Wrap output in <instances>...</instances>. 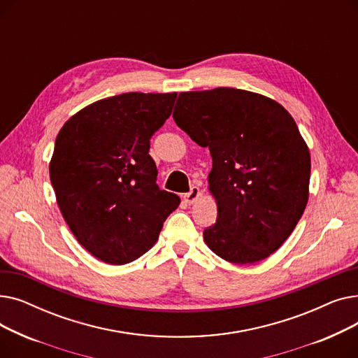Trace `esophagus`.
Masks as SVG:
<instances>
[{"label":"esophagus","instance_id":"34e87169","mask_svg":"<svg viewBox=\"0 0 358 358\" xmlns=\"http://www.w3.org/2000/svg\"><path fill=\"white\" fill-rule=\"evenodd\" d=\"M201 194V192H200V189H199V187H192V190L189 192V193H187V194H184V200L187 201V203H194L197 199H199V196Z\"/></svg>","mask_w":358,"mask_h":358}]
</instances>
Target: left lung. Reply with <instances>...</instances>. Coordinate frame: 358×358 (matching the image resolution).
<instances>
[{"label": "left lung", "instance_id": "8db88e82", "mask_svg": "<svg viewBox=\"0 0 358 358\" xmlns=\"http://www.w3.org/2000/svg\"><path fill=\"white\" fill-rule=\"evenodd\" d=\"M173 117L213 159L217 219L203 232L208 247L234 264L277 251L309 197L310 154L289 111L259 94L219 87L181 92Z\"/></svg>", "mask_w": 358, "mask_h": 358}]
</instances>
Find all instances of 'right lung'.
<instances>
[{
    "mask_svg": "<svg viewBox=\"0 0 358 358\" xmlns=\"http://www.w3.org/2000/svg\"><path fill=\"white\" fill-rule=\"evenodd\" d=\"M176 92H126L90 104L56 136L50 182L71 232L107 264L152 248L180 204L161 190L150 138L171 116Z\"/></svg>",
    "mask_w": 358,
    "mask_h": 358,
    "instance_id": "right-lung-1",
    "label": "right lung"
}]
</instances>
